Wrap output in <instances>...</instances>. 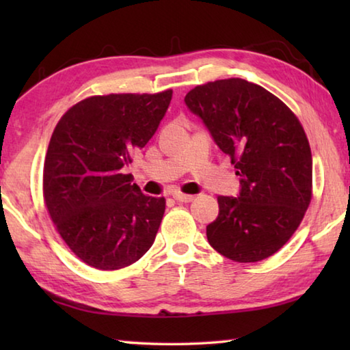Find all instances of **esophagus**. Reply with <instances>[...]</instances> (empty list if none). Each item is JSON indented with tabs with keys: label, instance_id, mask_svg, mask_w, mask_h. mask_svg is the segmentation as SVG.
Returning <instances> with one entry per match:
<instances>
[{
	"label": "esophagus",
	"instance_id": "obj_1",
	"mask_svg": "<svg viewBox=\"0 0 350 350\" xmlns=\"http://www.w3.org/2000/svg\"><path fill=\"white\" fill-rule=\"evenodd\" d=\"M173 198L177 200V202H193L194 200V196H191V194H183V193H174Z\"/></svg>",
	"mask_w": 350,
	"mask_h": 350
}]
</instances>
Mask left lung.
Masks as SVG:
<instances>
[{
    "label": "left lung",
    "mask_w": 350,
    "mask_h": 350,
    "mask_svg": "<svg viewBox=\"0 0 350 350\" xmlns=\"http://www.w3.org/2000/svg\"><path fill=\"white\" fill-rule=\"evenodd\" d=\"M241 177L239 198L219 196L210 245L236 262H258L292 238L312 200V152L288 106L242 79L196 86L185 96Z\"/></svg>",
    "instance_id": "8db88e82"
}]
</instances>
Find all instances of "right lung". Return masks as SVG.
Segmentation results:
<instances>
[{
  "instance_id": "add662e5",
  "label": "right lung",
  "mask_w": 350,
  "mask_h": 350,
  "mask_svg": "<svg viewBox=\"0 0 350 350\" xmlns=\"http://www.w3.org/2000/svg\"><path fill=\"white\" fill-rule=\"evenodd\" d=\"M173 91L92 96L64 112L43 168V198L55 230L77 258L118 270L150 250L165 198L145 196L123 174L167 112Z\"/></svg>"
}]
</instances>
